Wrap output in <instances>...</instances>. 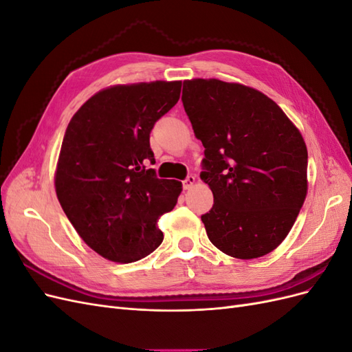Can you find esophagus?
<instances>
[{
	"label": "esophagus",
	"instance_id": "1",
	"mask_svg": "<svg viewBox=\"0 0 352 352\" xmlns=\"http://www.w3.org/2000/svg\"><path fill=\"white\" fill-rule=\"evenodd\" d=\"M194 184H195V176H192V175H189L184 182H182V185H184V189H190L194 186Z\"/></svg>",
	"mask_w": 352,
	"mask_h": 352
}]
</instances>
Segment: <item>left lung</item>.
<instances>
[{
    "label": "left lung",
    "instance_id": "left-lung-1",
    "mask_svg": "<svg viewBox=\"0 0 352 352\" xmlns=\"http://www.w3.org/2000/svg\"><path fill=\"white\" fill-rule=\"evenodd\" d=\"M182 102L204 145L199 177L214 204L201 216L211 243L258 258L292 229L307 195V146L282 109L257 89L219 79L184 82Z\"/></svg>",
    "mask_w": 352,
    "mask_h": 352
}]
</instances>
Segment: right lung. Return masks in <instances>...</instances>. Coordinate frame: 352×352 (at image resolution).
Instances as JSON below:
<instances>
[{"instance_id":"add662e5","label":"right lung","mask_w":352,"mask_h":352,"mask_svg":"<svg viewBox=\"0 0 352 352\" xmlns=\"http://www.w3.org/2000/svg\"><path fill=\"white\" fill-rule=\"evenodd\" d=\"M182 82L117 85L72 117L58 157L56 192L87 245L116 263L138 261L163 242L158 219L172 211L179 180L158 179L150 133L179 101Z\"/></svg>"}]
</instances>
